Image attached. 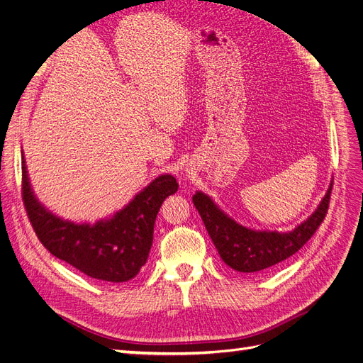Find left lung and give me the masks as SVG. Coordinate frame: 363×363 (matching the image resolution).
Listing matches in <instances>:
<instances>
[{"label":"left lung","mask_w":363,"mask_h":363,"mask_svg":"<svg viewBox=\"0 0 363 363\" xmlns=\"http://www.w3.org/2000/svg\"><path fill=\"white\" fill-rule=\"evenodd\" d=\"M332 186L333 182L313 216L290 233L256 232L239 225L203 193H196L193 203L223 262L235 271L251 274L289 259L311 239L328 213Z\"/></svg>","instance_id":"obj_1"}]
</instances>
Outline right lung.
<instances>
[{"label": "right lung", "mask_w": 363, "mask_h": 363, "mask_svg": "<svg viewBox=\"0 0 363 363\" xmlns=\"http://www.w3.org/2000/svg\"><path fill=\"white\" fill-rule=\"evenodd\" d=\"M177 191V179L161 174L112 220L96 225L73 224L37 202L22 157V202L40 242L86 277L107 283H125L139 274L150 256L161 203Z\"/></svg>", "instance_id": "1"}]
</instances>
